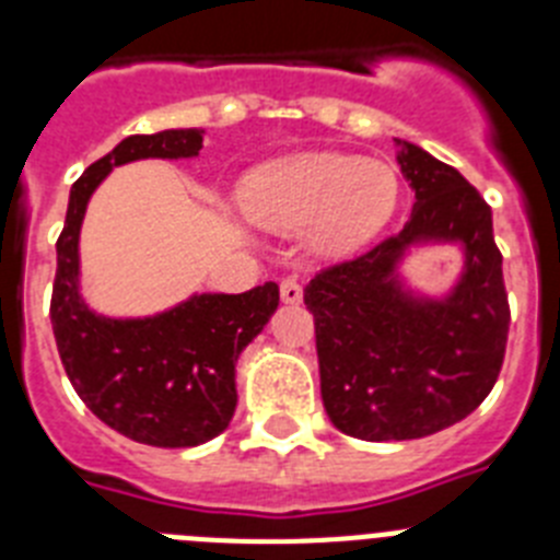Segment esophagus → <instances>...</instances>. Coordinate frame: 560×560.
<instances>
[{
    "instance_id": "esophagus-1",
    "label": "esophagus",
    "mask_w": 560,
    "mask_h": 560,
    "mask_svg": "<svg viewBox=\"0 0 560 560\" xmlns=\"http://www.w3.org/2000/svg\"><path fill=\"white\" fill-rule=\"evenodd\" d=\"M280 300L285 305H300L303 303V285L296 277H285L283 283H280Z\"/></svg>"
}]
</instances>
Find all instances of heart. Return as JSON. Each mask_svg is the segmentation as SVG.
<instances>
[{
	"label": "heart",
	"instance_id": "b5f03b06",
	"mask_svg": "<svg viewBox=\"0 0 560 560\" xmlns=\"http://www.w3.org/2000/svg\"><path fill=\"white\" fill-rule=\"evenodd\" d=\"M400 185L393 167L339 151H303L269 160L237 187L241 212L255 226L294 232L316 257L345 260L395 219Z\"/></svg>",
	"mask_w": 560,
	"mask_h": 560
}]
</instances>
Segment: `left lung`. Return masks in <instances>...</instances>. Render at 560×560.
<instances>
[{"mask_svg": "<svg viewBox=\"0 0 560 560\" xmlns=\"http://www.w3.org/2000/svg\"><path fill=\"white\" fill-rule=\"evenodd\" d=\"M395 148L415 192L407 226L303 291L325 412L339 432L370 443L429 438L468 418L497 384L511 325L491 207L420 145ZM438 245L457 248L464 264L443 295H427L402 266Z\"/></svg>", "mask_w": 560, "mask_h": 560, "instance_id": "8db88e82", "label": "left lung"}]
</instances>
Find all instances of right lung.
<instances>
[{"mask_svg": "<svg viewBox=\"0 0 560 560\" xmlns=\"http://www.w3.org/2000/svg\"><path fill=\"white\" fill-rule=\"evenodd\" d=\"M201 148L205 128L133 133L117 142L72 185L56 244L49 319L63 370L106 427L145 446L192 448L230 427L237 359L280 305L277 283L244 294L192 291L148 316H108L83 300L81 226L108 173L140 160H192Z\"/></svg>", "mask_w": 560, "mask_h": 560, "instance_id": "add662e5", "label": "right lung"}]
</instances>
